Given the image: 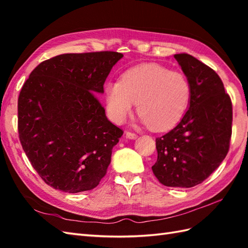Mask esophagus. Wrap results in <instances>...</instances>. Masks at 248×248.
Here are the masks:
<instances>
[{
  "label": "esophagus",
  "mask_w": 248,
  "mask_h": 248,
  "mask_svg": "<svg viewBox=\"0 0 248 248\" xmlns=\"http://www.w3.org/2000/svg\"><path fill=\"white\" fill-rule=\"evenodd\" d=\"M125 135H127L128 139H131V140H135L138 138V134L134 132H130V131H127V132H125Z\"/></svg>",
  "instance_id": "obj_1"
}]
</instances>
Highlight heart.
<instances>
[{
  "label": "heart",
  "mask_w": 248,
  "mask_h": 248,
  "mask_svg": "<svg viewBox=\"0 0 248 248\" xmlns=\"http://www.w3.org/2000/svg\"><path fill=\"white\" fill-rule=\"evenodd\" d=\"M191 97V82L183 72L156 64L131 68L121 75L119 82H109L105 87L110 119L123 123L136 103L141 121L156 131L177 124L186 114Z\"/></svg>",
  "instance_id": "heart-1"
}]
</instances>
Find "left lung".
<instances>
[{
    "label": "left lung",
    "instance_id": "obj_1",
    "mask_svg": "<svg viewBox=\"0 0 248 248\" xmlns=\"http://www.w3.org/2000/svg\"><path fill=\"white\" fill-rule=\"evenodd\" d=\"M191 82L189 108L175 128L155 139L152 171L163 186L192 187L217 170L229 151L232 103L212 68L189 54H175Z\"/></svg>",
    "mask_w": 248,
    "mask_h": 248
}]
</instances>
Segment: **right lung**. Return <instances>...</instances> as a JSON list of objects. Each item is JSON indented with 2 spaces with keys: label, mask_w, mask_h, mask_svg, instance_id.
<instances>
[{
  "label": "right lung",
  "mask_w": 248,
  "mask_h": 248,
  "mask_svg": "<svg viewBox=\"0 0 248 248\" xmlns=\"http://www.w3.org/2000/svg\"><path fill=\"white\" fill-rule=\"evenodd\" d=\"M114 51L67 53L31 72L18 98V132L39 177L68 193L96 187L107 173L124 131L105 116L97 98L113 66Z\"/></svg>",
  "instance_id": "add662e5"
}]
</instances>
